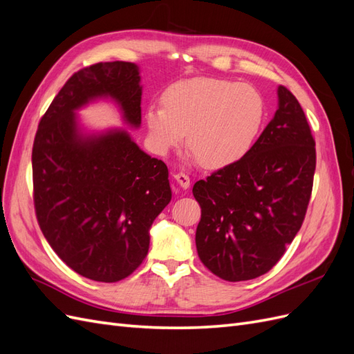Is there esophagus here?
Masks as SVG:
<instances>
[{
    "instance_id": "esophagus-1",
    "label": "esophagus",
    "mask_w": 354,
    "mask_h": 354,
    "mask_svg": "<svg viewBox=\"0 0 354 354\" xmlns=\"http://www.w3.org/2000/svg\"><path fill=\"white\" fill-rule=\"evenodd\" d=\"M174 178H176V181H177L180 187L187 189V187L190 186V178H189L186 174H183V173H177V174H174Z\"/></svg>"
}]
</instances>
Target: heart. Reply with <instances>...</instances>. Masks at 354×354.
<instances>
[{"instance_id": "obj_1", "label": "heart", "mask_w": 354, "mask_h": 354, "mask_svg": "<svg viewBox=\"0 0 354 354\" xmlns=\"http://www.w3.org/2000/svg\"><path fill=\"white\" fill-rule=\"evenodd\" d=\"M164 104L146 111L149 138L159 155L185 142L207 168L236 164L251 151L263 127L266 104L250 84L192 78L171 84Z\"/></svg>"}]
</instances>
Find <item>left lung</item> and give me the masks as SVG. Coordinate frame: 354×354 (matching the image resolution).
Returning <instances> with one entry per match:
<instances>
[{"label":"left lung","instance_id":"left-lung-1","mask_svg":"<svg viewBox=\"0 0 354 354\" xmlns=\"http://www.w3.org/2000/svg\"><path fill=\"white\" fill-rule=\"evenodd\" d=\"M277 97L273 120L251 151L194 186L198 255L229 282L255 279L281 260L312 196L315 138L295 95L279 85Z\"/></svg>","mask_w":354,"mask_h":354}]
</instances>
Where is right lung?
<instances>
[{"mask_svg":"<svg viewBox=\"0 0 354 354\" xmlns=\"http://www.w3.org/2000/svg\"><path fill=\"white\" fill-rule=\"evenodd\" d=\"M112 99L124 121L142 124L136 63L104 62L75 72L41 118L32 147L37 220L55 252L78 274L118 282L143 263L149 230L171 201L168 168L122 128L85 134L77 111Z\"/></svg>","mask_w":354,"mask_h":354,"instance_id":"add662e5","label":"right lung"}]
</instances>
